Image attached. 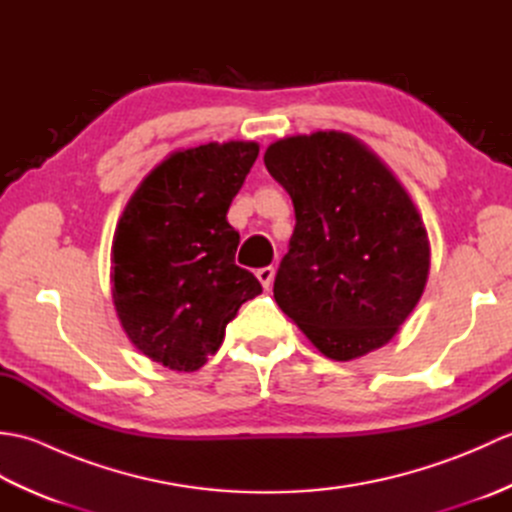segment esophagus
Masks as SVG:
<instances>
[{
    "label": "esophagus",
    "mask_w": 512,
    "mask_h": 512,
    "mask_svg": "<svg viewBox=\"0 0 512 512\" xmlns=\"http://www.w3.org/2000/svg\"><path fill=\"white\" fill-rule=\"evenodd\" d=\"M257 279L262 281V286L268 290L270 286H273V277H275V268L273 266H264V268H259L257 270Z\"/></svg>",
    "instance_id": "esophagus-1"
}]
</instances>
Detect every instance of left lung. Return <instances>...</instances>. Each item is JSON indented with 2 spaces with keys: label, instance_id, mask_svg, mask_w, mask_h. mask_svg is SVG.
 Instances as JSON below:
<instances>
[{
  "label": "left lung",
  "instance_id": "obj_1",
  "mask_svg": "<svg viewBox=\"0 0 512 512\" xmlns=\"http://www.w3.org/2000/svg\"><path fill=\"white\" fill-rule=\"evenodd\" d=\"M295 206L275 301L334 361L385 345L422 297L429 239L407 191L356 138L295 136L264 154Z\"/></svg>",
  "mask_w": 512,
  "mask_h": 512
}]
</instances>
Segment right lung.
Returning <instances> with one entry per match:
<instances>
[{
    "label": "right lung",
    "mask_w": 512,
    "mask_h": 512,
    "mask_svg": "<svg viewBox=\"0 0 512 512\" xmlns=\"http://www.w3.org/2000/svg\"><path fill=\"white\" fill-rule=\"evenodd\" d=\"M255 143L178 151L140 182L118 220L112 297L123 330L151 361L195 372L226 323L262 286L235 264L226 213L255 165Z\"/></svg>",
    "instance_id": "1"
}]
</instances>
